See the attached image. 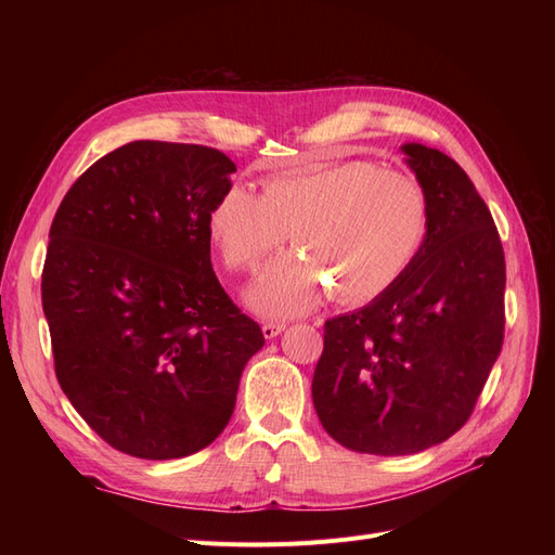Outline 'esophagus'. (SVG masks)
<instances>
[{"label":"esophagus","mask_w":555,"mask_h":555,"mask_svg":"<svg viewBox=\"0 0 555 555\" xmlns=\"http://www.w3.org/2000/svg\"><path fill=\"white\" fill-rule=\"evenodd\" d=\"M284 328H287V326L280 324V322H263L261 324V333H263L266 340H273L275 335H280Z\"/></svg>","instance_id":"34e87169"}]
</instances>
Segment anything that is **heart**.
<instances>
[{
	"label": "heart",
	"mask_w": 555,
	"mask_h": 555,
	"mask_svg": "<svg viewBox=\"0 0 555 555\" xmlns=\"http://www.w3.org/2000/svg\"><path fill=\"white\" fill-rule=\"evenodd\" d=\"M287 233L298 249L259 275L247 294L251 308L298 314L328 287L338 304H367L389 292L422 249L428 198L405 171L347 159L268 178L261 196L233 184L210 210V236L229 271H255Z\"/></svg>",
	"instance_id": "b5f03b06"
}]
</instances>
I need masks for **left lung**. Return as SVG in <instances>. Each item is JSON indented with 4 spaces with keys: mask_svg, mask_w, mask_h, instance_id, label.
<instances>
[{
    "mask_svg": "<svg viewBox=\"0 0 555 555\" xmlns=\"http://www.w3.org/2000/svg\"><path fill=\"white\" fill-rule=\"evenodd\" d=\"M402 153L428 198L426 241L389 292L328 319L312 377L331 438L377 456L461 430L505 338V251L489 206L440 150Z\"/></svg>",
    "mask_w": 555,
    "mask_h": 555,
    "instance_id": "obj_1",
    "label": "left lung"
}]
</instances>
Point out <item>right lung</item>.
<instances>
[{
  "instance_id": "right-lung-1",
  "label": "right lung",
  "mask_w": 555,
  "mask_h": 555,
  "mask_svg": "<svg viewBox=\"0 0 555 555\" xmlns=\"http://www.w3.org/2000/svg\"><path fill=\"white\" fill-rule=\"evenodd\" d=\"M231 173L215 147L133 141L72 184L50 227L41 300L57 382L129 456L206 449L263 347L210 263V210Z\"/></svg>"
}]
</instances>
